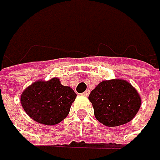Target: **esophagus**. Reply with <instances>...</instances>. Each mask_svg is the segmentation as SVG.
<instances>
[{
  "label": "esophagus",
  "mask_w": 160,
  "mask_h": 160,
  "mask_svg": "<svg viewBox=\"0 0 160 160\" xmlns=\"http://www.w3.org/2000/svg\"><path fill=\"white\" fill-rule=\"evenodd\" d=\"M89 92H90V91H89L88 89H87V90L83 93V95H84V96H88V95H89Z\"/></svg>",
  "instance_id": "esophagus-1"
}]
</instances>
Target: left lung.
<instances>
[{
    "mask_svg": "<svg viewBox=\"0 0 160 160\" xmlns=\"http://www.w3.org/2000/svg\"><path fill=\"white\" fill-rule=\"evenodd\" d=\"M94 115L106 126H119L134 119L142 106V97L126 80L111 79L100 82L90 92Z\"/></svg>",
    "mask_w": 160,
    "mask_h": 160,
    "instance_id": "left-lung-1",
    "label": "left lung"
}]
</instances>
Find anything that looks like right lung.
<instances>
[{"label": "right lung", "instance_id": "add662e5", "mask_svg": "<svg viewBox=\"0 0 160 160\" xmlns=\"http://www.w3.org/2000/svg\"><path fill=\"white\" fill-rule=\"evenodd\" d=\"M76 93L71 87L63 86L57 77L38 80L27 87L21 95V104L35 122L55 125L69 114Z\"/></svg>", "mask_w": 160, "mask_h": 160}]
</instances>
